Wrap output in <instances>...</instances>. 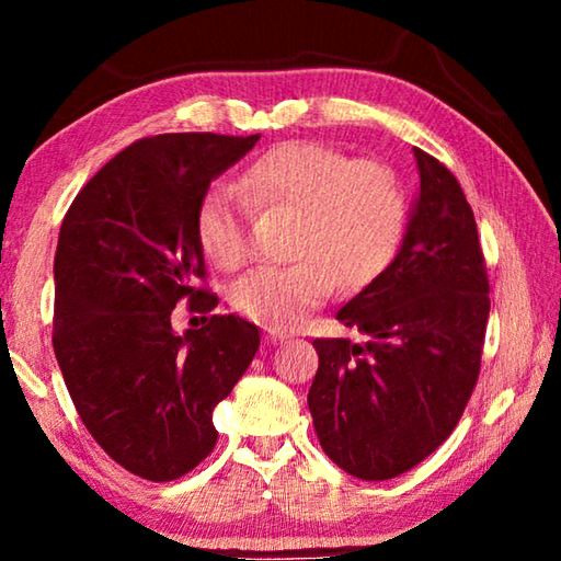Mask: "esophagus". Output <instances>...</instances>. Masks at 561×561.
<instances>
[{
	"label": "esophagus",
	"mask_w": 561,
	"mask_h": 561,
	"mask_svg": "<svg viewBox=\"0 0 561 561\" xmlns=\"http://www.w3.org/2000/svg\"><path fill=\"white\" fill-rule=\"evenodd\" d=\"M287 339H291L287 331H282V329H264V341H267V344H279V341H287Z\"/></svg>",
	"instance_id": "obj_1"
}]
</instances>
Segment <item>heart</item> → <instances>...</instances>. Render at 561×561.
Masks as SVG:
<instances>
[{
	"mask_svg": "<svg viewBox=\"0 0 561 561\" xmlns=\"http://www.w3.org/2000/svg\"><path fill=\"white\" fill-rule=\"evenodd\" d=\"M232 185H213L197 203L195 232L207 260L237 270L250 257L247 205L291 215L289 257L234 282L232 307L272 329H287L317 309L341 284L360 291L391 267L401 250L408 197L396 170L378 160H351L341 150L297 140L272 148Z\"/></svg>",
	"mask_w": 561,
	"mask_h": 561,
	"instance_id": "1",
	"label": "heart"
}]
</instances>
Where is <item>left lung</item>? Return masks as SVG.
<instances>
[{
    "label": "left lung",
    "mask_w": 561,
    "mask_h": 561,
    "mask_svg": "<svg viewBox=\"0 0 561 561\" xmlns=\"http://www.w3.org/2000/svg\"><path fill=\"white\" fill-rule=\"evenodd\" d=\"M421 193L381 277L336 319L366 336L314 339L309 411L324 453L360 480H391L448 440L480 376L490 282L458 180L413 148Z\"/></svg>",
    "instance_id": "left-lung-1"
}]
</instances>
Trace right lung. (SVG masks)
<instances>
[{
  "label": "right lung",
  "mask_w": 561,
  "mask_h": 561,
  "mask_svg": "<svg viewBox=\"0 0 561 561\" xmlns=\"http://www.w3.org/2000/svg\"><path fill=\"white\" fill-rule=\"evenodd\" d=\"M257 136L140 138L93 175L66 213L54 257V354L83 425L121 468L170 482L217 443L213 411L260 348V331L211 314L178 337L174 304L210 313L195 213Z\"/></svg>",
  "instance_id": "right-lung-1"
}]
</instances>
